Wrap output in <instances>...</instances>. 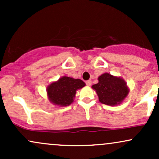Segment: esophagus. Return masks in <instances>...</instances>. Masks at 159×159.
<instances>
[{
	"label": "esophagus",
	"instance_id": "obj_1",
	"mask_svg": "<svg viewBox=\"0 0 159 159\" xmlns=\"http://www.w3.org/2000/svg\"><path fill=\"white\" fill-rule=\"evenodd\" d=\"M86 84L87 86H90L92 84V81H91V80H88V81H86Z\"/></svg>",
	"mask_w": 159,
	"mask_h": 159
}]
</instances>
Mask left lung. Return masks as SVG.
I'll return each instance as SVG.
<instances>
[{"label":"left lung","instance_id":"8db88e82","mask_svg":"<svg viewBox=\"0 0 159 159\" xmlns=\"http://www.w3.org/2000/svg\"><path fill=\"white\" fill-rule=\"evenodd\" d=\"M98 79V84L93 85L92 87L97 93L101 103L116 105L122 102L129 93L126 83L121 78L105 73L100 75Z\"/></svg>","mask_w":159,"mask_h":159}]
</instances>
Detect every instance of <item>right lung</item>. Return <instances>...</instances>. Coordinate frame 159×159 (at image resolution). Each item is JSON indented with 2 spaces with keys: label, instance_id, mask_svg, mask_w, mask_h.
<instances>
[{
  "label": "right lung",
  "instance_id": "obj_1",
  "mask_svg": "<svg viewBox=\"0 0 159 159\" xmlns=\"http://www.w3.org/2000/svg\"><path fill=\"white\" fill-rule=\"evenodd\" d=\"M84 86L85 83L81 79L63 76L48 86L47 93L49 100L54 105L67 106L73 102L76 90Z\"/></svg>",
  "mask_w": 159,
  "mask_h": 159
}]
</instances>
